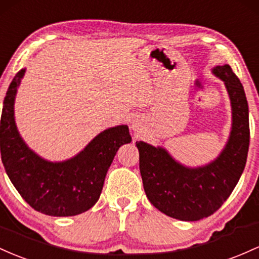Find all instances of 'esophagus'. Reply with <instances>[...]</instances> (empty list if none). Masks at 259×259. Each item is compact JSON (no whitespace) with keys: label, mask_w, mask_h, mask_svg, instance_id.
Returning a JSON list of instances; mask_svg holds the SVG:
<instances>
[{"label":"esophagus","mask_w":259,"mask_h":259,"mask_svg":"<svg viewBox=\"0 0 259 259\" xmlns=\"http://www.w3.org/2000/svg\"><path fill=\"white\" fill-rule=\"evenodd\" d=\"M138 127H139V123H137V121H133L132 122V128H133V131H137Z\"/></svg>","instance_id":"obj_1"}]
</instances>
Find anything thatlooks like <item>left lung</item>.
Returning a JSON list of instances; mask_svg holds the SVG:
<instances>
[{
  "mask_svg": "<svg viewBox=\"0 0 259 259\" xmlns=\"http://www.w3.org/2000/svg\"><path fill=\"white\" fill-rule=\"evenodd\" d=\"M232 110L230 137L220 155L204 166L187 167L164 148L136 142L148 199L167 217L196 222L211 215L229 198L245 168L249 145L248 104L243 87L229 65L217 66Z\"/></svg>",
  "mask_w": 259,
  "mask_h": 259,
  "instance_id": "8db88e82",
  "label": "left lung"
}]
</instances>
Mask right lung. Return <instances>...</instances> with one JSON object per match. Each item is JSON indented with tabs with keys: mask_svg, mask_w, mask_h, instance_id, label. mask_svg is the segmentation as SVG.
I'll return each mask as SVG.
<instances>
[{
	"mask_svg": "<svg viewBox=\"0 0 259 259\" xmlns=\"http://www.w3.org/2000/svg\"><path fill=\"white\" fill-rule=\"evenodd\" d=\"M25 69L11 82L0 122L1 159L11 182L36 211L72 217L91 209L100 197L107 170L121 145L132 141L126 124L99 133L79 154L66 161L40 158L24 143L14 121V99Z\"/></svg>",
	"mask_w": 259,
	"mask_h": 259,
	"instance_id": "obj_1",
	"label": "right lung"
}]
</instances>
